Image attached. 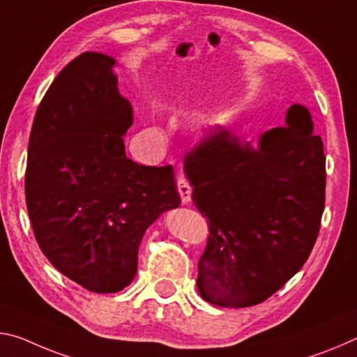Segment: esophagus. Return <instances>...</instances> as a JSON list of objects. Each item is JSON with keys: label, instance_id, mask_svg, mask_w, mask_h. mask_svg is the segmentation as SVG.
<instances>
[{"label": "esophagus", "instance_id": "obj_1", "mask_svg": "<svg viewBox=\"0 0 357 357\" xmlns=\"http://www.w3.org/2000/svg\"><path fill=\"white\" fill-rule=\"evenodd\" d=\"M177 188H178V195L182 197V204H190L191 202V186L186 182L183 177L178 178L177 182Z\"/></svg>", "mask_w": 357, "mask_h": 357}]
</instances>
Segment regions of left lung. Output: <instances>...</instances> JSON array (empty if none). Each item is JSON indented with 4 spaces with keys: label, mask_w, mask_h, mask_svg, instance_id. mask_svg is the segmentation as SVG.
Instances as JSON below:
<instances>
[{
    "label": "left lung",
    "mask_w": 357,
    "mask_h": 357,
    "mask_svg": "<svg viewBox=\"0 0 357 357\" xmlns=\"http://www.w3.org/2000/svg\"><path fill=\"white\" fill-rule=\"evenodd\" d=\"M302 104L286 125L241 144L218 126L185 160L192 202L208 220L197 289L218 307L264 302L305 264L324 210L326 156Z\"/></svg>",
    "instance_id": "1"
}]
</instances>
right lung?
<instances>
[{"instance_id":"obj_1","label":"right lung","mask_w":357,"mask_h":357,"mask_svg":"<svg viewBox=\"0 0 357 357\" xmlns=\"http://www.w3.org/2000/svg\"><path fill=\"white\" fill-rule=\"evenodd\" d=\"M115 64L99 52L69 63L40 101L28 142L34 237L56 271L93 293L126 288L147 227L180 206L172 166L126 158L132 107Z\"/></svg>"}]
</instances>
